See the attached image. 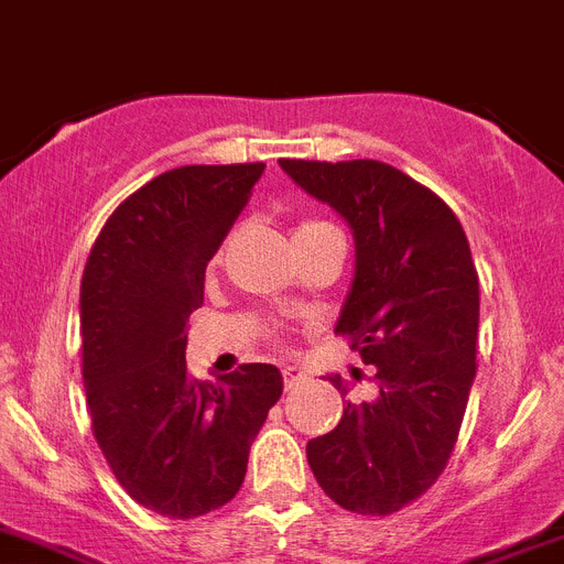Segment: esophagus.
Listing matches in <instances>:
<instances>
[{
	"mask_svg": "<svg viewBox=\"0 0 564 564\" xmlns=\"http://www.w3.org/2000/svg\"><path fill=\"white\" fill-rule=\"evenodd\" d=\"M305 370L300 368H285L282 370V384H285V391H293V388H300L305 382Z\"/></svg>",
	"mask_w": 564,
	"mask_h": 564,
	"instance_id": "obj_1",
	"label": "esophagus"
}]
</instances>
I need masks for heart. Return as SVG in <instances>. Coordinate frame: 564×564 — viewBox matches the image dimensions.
Listing matches in <instances>:
<instances>
[{"instance_id":"1","label":"heart","mask_w":564,"mask_h":564,"mask_svg":"<svg viewBox=\"0 0 564 564\" xmlns=\"http://www.w3.org/2000/svg\"><path fill=\"white\" fill-rule=\"evenodd\" d=\"M319 225H325V223H314V219H307V223H300V225H296V234H305V230L319 228ZM296 234H293V236H296Z\"/></svg>"}]
</instances>
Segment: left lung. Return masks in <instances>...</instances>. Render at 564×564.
Returning a JSON list of instances; mask_svg holds the SVG:
<instances>
[{"instance_id":"8db88e82","label":"left lung","mask_w":564,"mask_h":564,"mask_svg":"<svg viewBox=\"0 0 564 564\" xmlns=\"http://www.w3.org/2000/svg\"><path fill=\"white\" fill-rule=\"evenodd\" d=\"M279 165L354 230L356 273L336 334L377 370V397L348 402L334 431L307 442V462L339 508L388 517L440 479L459 440L479 330L468 236L431 187L377 159Z\"/></svg>"}]
</instances>
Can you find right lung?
Returning <instances> with one entry per match:
<instances>
[{"instance_id":"obj_1","label":"right lung","mask_w":564,"mask_h":564,"mask_svg":"<svg viewBox=\"0 0 564 564\" xmlns=\"http://www.w3.org/2000/svg\"><path fill=\"white\" fill-rule=\"evenodd\" d=\"M262 162L159 173L108 216L79 291L82 379L110 470L142 508L194 519L239 494L250 442L282 397L273 365L223 382L187 373V319L205 268L248 205Z\"/></svg>"}]
</instances>
